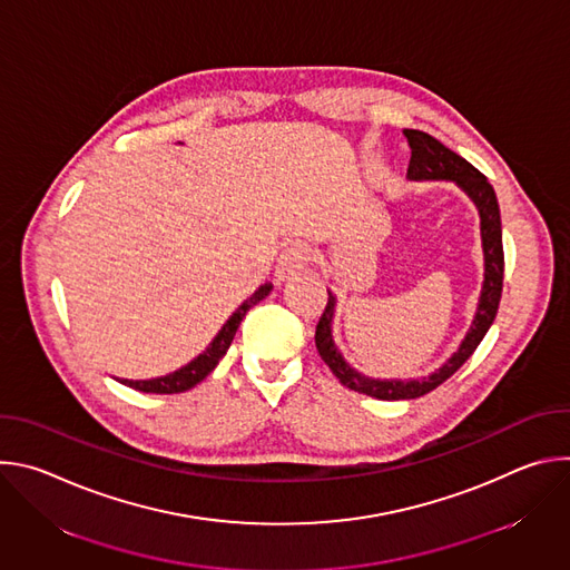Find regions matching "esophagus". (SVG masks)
Listing matches in <instances>:
<instances>
[{"instance_id":"34e87169","label":"esophagus","mask_w":570,"mask_h":570,"mask_svg":"<svg viewBox=\"0 0 570 570\" xmlns=\"http://www.w3.org/2000/svg\"><path fill=\"white\" fill-rule=\"evenodd\" d=\"M308 262H311V253L308 248L299 246V243H295V246L286 248L279 257V264H277V271H275V279L277 284H284V282H291L293 277H297L299 273H304L308 268Z\"/></svg>"}]
</instances>
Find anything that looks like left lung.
<instances>
[{"label":"left lung","instance_id":"obj_1","mask_svg":"<svg viewBox=\"0 0 570 570\" xmlns=\"http://www.w3.org/2000/svg\"><path fill=\"white\" fill-rule=\"evenodd\" d=\"M405 139L411 146V165H409V180H449L455 183L475 205L480 216V240H482V257H484V275L482 288L478 297V306L473 320L469 324V332L464 334L460 347L429 376L415 379H374L365 376L363 372L354 370L345 356L341 354L338 345L334 343V313H336V295L330 293L327 308H324L317 327H315V347L322 361L330 365L336 379L354 392L383 399V401H399V399H417L440 383H444L451 374H455L464 361L475 352L484 334L490 332L492 322L499 311L501 293H503V229H501V209L494 194V187L487 183V178L473 167L464 157L446 148L442 141L431 137L422 130H403Z\"/></svg>","mask_w":570,"mask_h":570}]
</instances>
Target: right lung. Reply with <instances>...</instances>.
<instances>
[{"instance_id":"1","label":"right lung","mask_w":570,"mask_h":570,"mask_svg":"<svg viewBox=\"0 0 570 570\" xmlns=\"http://www.w3.org/2000/svg\"><path fill=\"white\" fill-rule=\"evenodd\" d=\"M273 291V284H262L246 302H243L229 317L227 322L220 327V332L214 336V341L205 347L203 354H198L194 361H189L187 365H183L180 370L167 374V376H155V379H146V381H130V379H119L124 385L128 387H135L139 392H153V394H176V392H185V390H191L194 385H198L216 365L218 361L227 354L234 336H236V330L240 320L246 317V313L259 304L264 297H268Z\"/></svg>"}]
</instances>
